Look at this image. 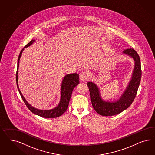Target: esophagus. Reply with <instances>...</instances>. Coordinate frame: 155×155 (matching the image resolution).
Listing matches in <instances>:
<instances>
[{
  "mask_svg": "<svg viewBox=\"0 0 155 155\" xmlns=\"http://www.w3.org/2000/svg\"><path fill=\"white\" fill-rule=\"evenodd\" d=\"M88 75L86 71H82L80 74V78L81 81H84L88 78Z\"/></svg>",
  "mask_w": 155,
  "mask_h": 155,
  "instance_id": "esophagus-1",
  "label": "esophagus"
}]
</instances>
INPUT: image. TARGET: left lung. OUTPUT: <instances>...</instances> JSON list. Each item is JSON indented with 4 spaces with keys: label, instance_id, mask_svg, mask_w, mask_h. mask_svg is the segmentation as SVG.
Here are the masks:
<instances>
[{
    "label": "left lung",
    "instance_id": "1",
    "mask_svg": "<svg viewBox=\"0 0 155 155\" xmlns=\"http://www.w3.org/2000/svg\"><path fill=\"white\" fill-rule=\"evenodd\" d=\"M123 53L133 58L135 66L131 80L120 99L114 102L103 101L101 97L99 90L96 84L91 82L87 83L92 107L97 113L103 116L118 114L129 108L134 101L139 86L142 76L139 56L136 51L133 48L125 50Z\"/></svg>",
    "mask_w": 155,
    "mask_h": 155
}]
</instances>
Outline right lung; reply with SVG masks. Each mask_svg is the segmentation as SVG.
Here are the masks:
<instances>
[{
    "label": "right lung",
    "mask_w": 155,
    "mask_h": 155,
    "mask_svg": "<svg viewBox=\"0 0 155 155\" xmlns=\"http://www.w3.org/2000/svg\"><path fill=\"white\" fill-rule=\"evenodd\" d=\"M35 42V40H31L30 42L28 43L24 48L21 51L20 54L18 56V60H17V69L16 75V80L17 83V87L18 90L20 92L21 97L23 101H24L25 105L28 108V109L35 114H37L39 116L44 117V118H56L61 116L63 113H64L68 107V105L69 101L71 96V93L74 88L77 85H78L80 83V78L79 75L77 73H73L70 74H67L64 78L61 86V99L58 105L54 109L50 110H40V109H36L32 107L31 105L28 103L27 101H26L24 97L22 95L18 85V69L19 67V63H20V59L21 58V54L22 51L24 48L29 47L33 43Z\"/></svg>",
    "instance_id": "add662e5"
}]
</instances>
